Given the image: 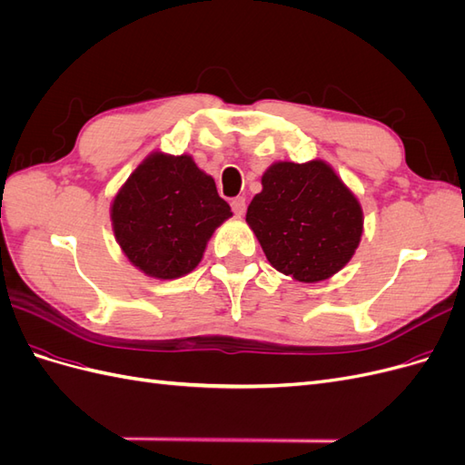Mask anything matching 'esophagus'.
Here are the masks:
<instances>
[{"mask_svg":"<svg viewBox=\"0 0 465 465\" xmlns=\"http://www.w3.org/2000/svg\"><path fill=\"white\" fill-rule=\"evenodd\" d=\"M231 207H232V211L236 215H244V211H246V200L244 198H234L232 202H231Z\"/></svg>","mask_w":465,"mask_h":465,"instance_id":"34e87169","label":"esophagus"}]
</instances>
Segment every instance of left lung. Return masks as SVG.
Segmentation results:
<instances>
[{"instance_id":"1","label":"left lung","mask_w":465,"mask_h":465,"mask_svg":"<svg viewBox=\"0 0 465 465\" xmlns=\"http://www.w3.org/2000/svg\"><path fill=\"white\" fill-rule=\"evenodd\" d=\"M246 223L277 272L318 283L353 258L364 217L357 195L326 161L316 159L267 168Z\"/></svg>"}]
</instances>
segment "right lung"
Wrapping results in <instances>:
<instances>
[{"instance_id":"add662e5","label":"right lung","mask_w":465,"mask_h":465,"mask_svg":"<svg viewBox=\"0 0 465 465\" xmlns=\"http://www.w3.org/2000/svg\"><path fill=\"white\" fill-rule=\"evenodd\" d=\"M232 217L215 180L190 154L153 151L110 205L124 256L154 279H178L198 267L209 238Z\"/></svg>"}]
</instances>
